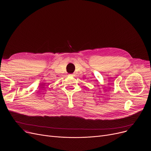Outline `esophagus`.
Returning a JSON list of instances; mask_svg holds the SVG:
<instances>
[{
  "label": "esophagus",
  "mask_w": 151,
  "mask_h": 151,
  "mask_svg": "<svg viewBox=\"0 0 151 151\" xmlns=\"http://www.w3.org/2000/svg\"><path fill=\"white\" fill-rule=\"evenodd\" d=\"M69 76H74V74H70Z\"/></svg>",
  "instance_id": "esophagus-1"
}]
</instances>
